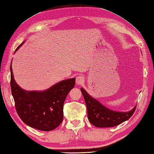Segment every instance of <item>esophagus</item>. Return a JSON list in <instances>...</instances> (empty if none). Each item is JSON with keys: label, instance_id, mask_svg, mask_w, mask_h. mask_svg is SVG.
<instances>
[{"label": "esophagus", "instance_id": "34e87169", "mask_svg": "<svg viewBox=\"0 0 154 154\" xmlns=\"http://www.w3.org/2000/svg\"><path fill=\"white\" fill-rule=\"evenodd\" d=\"M84 82V78L82 76H78L76 78V84L77 85H81Z\"/></svg>", "mask_w": 154, "mask_h": 154}]
</instances>
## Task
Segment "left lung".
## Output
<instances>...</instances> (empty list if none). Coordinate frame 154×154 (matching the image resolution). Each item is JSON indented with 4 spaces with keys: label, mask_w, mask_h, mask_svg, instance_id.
<instances>
[{
    "label": "left lung",
    "mask_w": 154,
    "mask_h": 154,
    "mask_svg": "<svg viewBox=\"0 0 154 154\" xmlns=\"http://www.w3.org/2000/svg\"><path fill=\"white\" fill-rule=\"evenodd\" d=\"M81 91L87 106L88 118L90 123L97 127H112L124 122L134 114L136 106L127 112L110 110L100 101L90 95L83 88Z\"/></svg>",
    "instance_id": "8db88e82"
}]
</instances>
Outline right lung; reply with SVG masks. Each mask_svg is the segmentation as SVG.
Segmentation results:
<instances>
[{"label":"right lung","mask_w":154,"mask_h":154,"mask_svg":"<svg viewBox=\"0 0 154 154\" xmlns=\"http://www.w3.org/2000/svg\"><path fill=\"white\" fill-rule=\"evenodd\" d=\"M10 73L12 94L17 113L21 120L28 126L43 131L54 130L61 124L63 118V104L67 95L74 87L76 78L61 80L43 91H27L15 80L12 62Z\"/></svg>","instance_id":"right-lung-1"}]
</instances>
